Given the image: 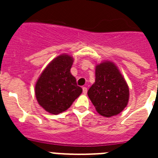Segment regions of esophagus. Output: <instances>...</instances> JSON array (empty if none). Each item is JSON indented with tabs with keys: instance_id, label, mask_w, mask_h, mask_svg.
Returning a JSON list of instances; mask_svg holds the SVG:
<instances>
[{
	"instance_id": "esophagus-1",
	"label": "esophagus",
	"mask_w": 158,
	"mask_h": 158,
	"mask_svg": "<svg viewBox=\"0 0 158 158\" xmlns=\"http://www.w3.org/2000/svg\"><path fill=\"white\" fill-rule=\"evenodd\" d=\"M82 92H83V93L86 94L87 93V88L86 87H82Z\"/></svg>"
}]
</instances>
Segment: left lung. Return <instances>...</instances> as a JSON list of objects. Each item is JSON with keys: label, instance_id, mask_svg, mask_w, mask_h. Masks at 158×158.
Instances as JSON below:
<instances>
[{"label": "left lung", "instance_id": "1", "mask_svg": "<svg viewBox=\"0 0 158 158\" xmlns=\"http://www.w3.org/2000/svg\"><path fill=\"white\" fill-rule=\"evenodd\" d=\"M88 95L101 115L111 117L122 112L129 99L126 81L112 62L106 61L95 67V82Z\"/></svg>", "mask_w": 158, "mask_h": 158}]
</instances>
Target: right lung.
Wrapping results in <instances>:
<instances>
[{"label": "right lung", "mask_w": 158, "mask_h": 158, "mask_svg": "<svg viewBox=\"0 0 158 158\" xmlns=\"http://www.w3.org/2000/svg\"><path fill=\"white\" fill-rule=\"evenodd\" d=\"M73 63L69 55L59 56L49 63L36 82L35 94L38 103L51 114L67 110L82 93V88L70 73Z\"/></svg>", "instance_id": "add662e5"}]
</instances>
